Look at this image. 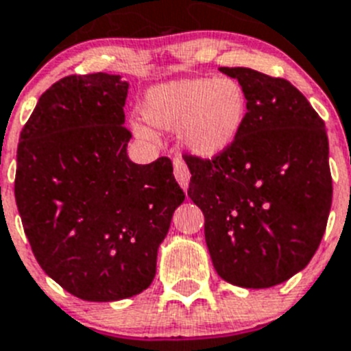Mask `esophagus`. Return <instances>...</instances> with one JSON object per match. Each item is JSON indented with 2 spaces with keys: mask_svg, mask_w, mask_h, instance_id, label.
I'll return each instance as SVG.
<instances>
[{
  "mask_svg": "<svg viewBox=\"0 0 351 351\" xmlns=\"http://www.w3.org/2000/svg\"><path fill=\"white\" fill-rule=\"evenodd\" d=\"M173 167H175L176 182H178L180 187L184 189V191H187L189 182H191V173H189L187 164H185L182 158H175V160H173Z\"/></svg>",
  "mask_w": 351,
  "mask_h": 351,
  "instance_id": "esophagus-1",
  "label": "esophagus"
}]
</instances>
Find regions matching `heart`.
Returning a JSON list of instances; mask_svg holds the SVG:
<instances>
[{"instance_id": "heart-1", "label": "heart", "mask_w": 351, "mask_h": 351, "mask_svg": "<svg viewBox=\"0 0 351 351\" xmlns=\"http://www.w3.org/2000/svg\"><path fill=\"white\" fill-rule=\"evenodd\" d=\"M141 114L152 127L178 132L187 152L201 158L226 154L239 141L249 114V95L233 77H185L152 86L141 102ZM134 136L154 141L143 121L130 123Z\"/></svg>"}]
</instances>
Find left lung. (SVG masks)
Here are the masks:
<instances>
[{
    "instance_id": "left-lung-1",
    "label": "left lung",
    "mask_w": 351,
    "mask_h": 351,
    "mask_svg": "<svg viewBox=\"0 0 351 351\" xmlns=\"http://www.w3.org/2000/svg\"><path fill=\"white\" fill-rule=\"evenodd\" d=\"M219 70L247 91V121L226 154L185 155L193 175L187 194L205 215L219 276L240 288H270L307 267L327 228V130L286 79L245 66Z\"/></svg>"
}]
</instances>
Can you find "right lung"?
Segmentation results:
<instances>
[{"label":"right lung","instance_id":"obj_1","mask_svg":"<svg viewBox=\"0 0 351 351\" xmlns=\"http://www.w3.org/2000/svg\"><path fill=\"white\" fill-rule=\"evenodd\" d=\"M129 83L121 75H66L38 99L17 146L15 203L36 261L88 302L141 293L158 245L185 199L167 157L127 155Z\"/></svg>","mask_w":351,"mask_h":351}]
</instances>
